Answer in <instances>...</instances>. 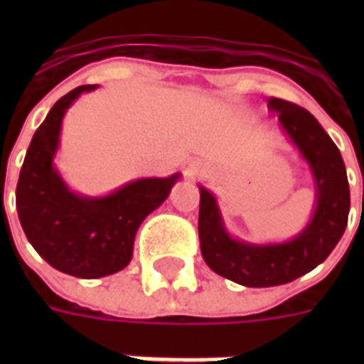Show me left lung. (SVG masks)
Wrapping results in <instances>:
<instances>
[{"label":"left lung","instance_id":"left-lung-1","mask_svg":"<svg viewBox=\"0 0 364 364\" xmlns=\"http://www.w3.org/2000/svg\"><path fill=\"white\" fill-rule=\"evenodd\" d=\"M268 107L308 162L316 181L317 204L308 227L291 242L255 243L234 240L223 225L215 196L200 187L198 234L205 264L245 287H274L294 282L321 264L340 242L350 213V183L338 147L304 107L270 98Z\"/></svg>","mask_w":364,"mask_h":364}]
</instances>
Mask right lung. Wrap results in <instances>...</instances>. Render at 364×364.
Wrapping results in <instances>:
<instances>
[{
    "instance_id": "right-lung-1",
    "label": "right lung",
    "mask_w": 364,
    "mask_h": 364,
    "mask_svg": "<svg viewBox=\"0 0 364 364\" xmlns=\"http://www.w3.org/2000/svg\"><path fill=\"white\" fill-rule=\"evenodd\" d=\"M94 88L98 87H77L53 105L31 137L16 185V211L28 242L53 268L82 279L109 276L128 266L137 228L179 179V173L137 179L102 198L68 188L53 162L62 119L82 92Z\"/></svg>"
}]
</instances>
